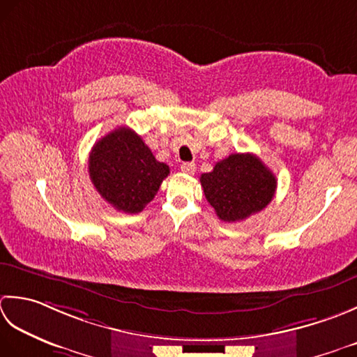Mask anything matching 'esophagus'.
I'll return each mask as SVG.
<instances>
[{
	"instance_id": "34e87169",
	"label": "esophagus",
	"mask_w": 357,
	"mask_h": 357,
	"mask_svg": "<svg viewBox=\"0 0 357 357\" xmlns=\"http://www.w3.org/2000/svg\"><path fill=\"white\" fill-rule=\"evenodd\" d=\"M180 169L186 174H194L195 169H197V166H195V163H181Z\"/></svg>"
}]
</instances>
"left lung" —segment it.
Wrapping results in <instances>:
<instances>
[{"label": "left lung", "instance_id": "1", "mask_svg": "<svg viewBox=\"0 0 357 357\" xmlns=\"http://www.w3.org/2000/svg\"><path fill=\"white\" fill-rule=\"evenodd\" d=\"M200 183L209 205L223 222H240L266 208L278 180L254 154H231L202 174Z\"/></svg>", "mask_w": 357, "mask_h": 357}]
</instances>
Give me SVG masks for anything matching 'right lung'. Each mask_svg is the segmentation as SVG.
Here are the masks:
<instances>
[{
  "instance_id": "1",
  "label": "right lung",
  "mask_w": 357,
  "mask_h": 357,
  "mask_svg": "<svg viewBox=\"0 0 357 357\" xmlns=\"http://www.w3.org/2000/svg\"><path fill=\"white\" fill-rule=\"evenodd\" d=\"M169 166L157 162L142 137L121 126L93 144L89 154V177L109 205L137 214L155 197Z\"/></svg>"
}]
</instances>
